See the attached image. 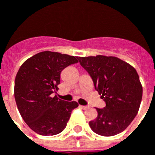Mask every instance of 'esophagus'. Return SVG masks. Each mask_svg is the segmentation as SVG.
<instances>
[{"mask_svg": "<svg viewBox=\"0 0 155 155\" xmlns=\"http://www.w3.org/2000/svg\"><path fill=\"white\" fill-rule=\"evenodd\" d=\"M80 107H81V109H83V110H86V109H88V106H86V105H80Z\"/></svg>", "mask_w": 155, "mask_h": 155, "instance_id": "esophagus-1", "label": "esophagus"}]
</instances>
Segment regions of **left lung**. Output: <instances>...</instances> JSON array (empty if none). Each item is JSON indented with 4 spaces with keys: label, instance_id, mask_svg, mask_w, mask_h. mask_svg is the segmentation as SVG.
<instances>
[{
    "label": "left lung",
    "instance_id": "obj_1",
    "mask_svg": "<svg viewBox=\"0 0 155 155\" xmlns=\"http://www.w3.org/2000/svg\"><path fill=\"white\" fill-rule=\"evenodd\" d=\"M77 59L106 104L103 109L96 108L97 118L90 121L91 130L102 136L121 133L136 116L142 100L143 88L136 70L114 56Z\"/></svg>",
    "mask_w": 155,
    "mask_h": 155
}]
</instances>
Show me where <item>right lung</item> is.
Wrapping results in <instances>:
<instances>
[{
	"mask_svg": "<svg viewBox=\"0 0 155 155\" xmlns=\"http://www.w3.org/2000/svg\"><path fill=\"white\" fill-rule=\"evenodd\" d=\"M77 57L43 51L21 64L15 80L14 94L18 110L26 124L41 135H55L66 127L75 101L51 94L58 91L61 71L77 63Z\"/></svg>",
	"mask_w": 155,
	"mask_h": 155,
	"instance_id": "obj_1",
	"label": "right lung"
}]
</instances>
